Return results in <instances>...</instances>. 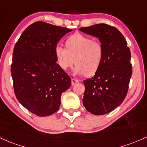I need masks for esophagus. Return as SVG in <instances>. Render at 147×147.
<instances>
[{
  "label": "esophagus",
  "instance_id": "34e87169",
  "mask_svg": "<svg viewBox=\"0 0 147 147\" xmlns=\"http://www.w3.org/2000/svg\"><path fill=\"white\" fill-rule=\"evenodd\" d=\"M79 82V80L76 79V78H71V84L72 86H74V85H75L76 83H78Z\"/></svg>",
  "mask_w": 147,
  "mask_h": 147
}]
</instances>
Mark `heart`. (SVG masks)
Wrapping results in <instances>:
<instances>
[{
  "mask_svg": "<svg viewBox=\"0 0 147 147\" xmlns=\"http://www.w3.org/2000/svg\"><path fill=\"white\" fill-rule=\"evenodd\" d=\"M66 48L57 45L55 54L61 69L67 71L76 66V74L87 76L94 75L98 71L104 58V47L98 40L80 34H75L67 38Z\"/></svg>",
  "mask_w": 147,
  "mask_h": 147,
  "instance_id": "obj_1",
  "label": "heart"
}]
</instances>
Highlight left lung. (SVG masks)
<instances>
[{"mask_svg":"<svg viewBox=\"0 0 147 147\" xmlns=\"http://www.w3.org/2000/svg\"><path fill=\"white\" fill-rule=\"evenodd\" d=\"M80 31L98 38L104 47L102 64L92 78L83 80V105L94 115L113 111L125 98L132 76L130 48L124 36L114 26L98 24Z\"/></svg>","mask_w":147,"mask_h":147,"instance_id":"1","label":"left lung"}]
</instances>
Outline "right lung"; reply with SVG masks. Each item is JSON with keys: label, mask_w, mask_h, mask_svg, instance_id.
I'll return each instance as SVG.
<instances>
[{"label": "right lung", "mask_w": 147, "mask_h": 147, "mask_svg": "<svg viewBox=\"0 0 147 147\" xmlns=\"http://www.w3.org/2000/svg\"><path fill=\"white\" fill-rule=\"evenodd\" d=\"M71 29L39 21L28 26L14 48L11 75L20 103L31 113L47 116L57 111L69 76L57 64L55 49Z\"/></svg>", "instance_id": "add662e5"}]
</instances>
